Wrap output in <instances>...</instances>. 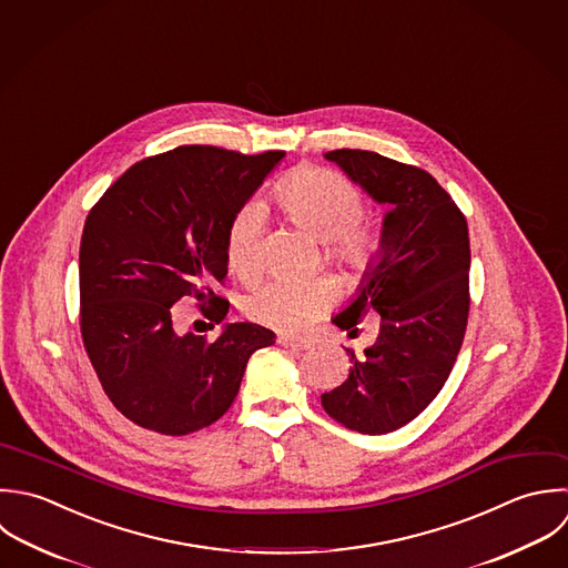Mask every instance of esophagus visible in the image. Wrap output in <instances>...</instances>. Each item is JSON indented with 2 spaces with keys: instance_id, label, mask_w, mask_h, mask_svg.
<instances>
[{
  "instance_id": "obj_1",
  "label": "esophagus",
  "mask_w": 568,
  "mask_h": 568,
  "mask_svg": "<svg viewBox=\"0 0 568 568\" xmlns=\"http://www.w3.org/2000/svg\"><path fill=\"white\" fill-rule=\"evenodd\" d=\"M278 343L283 347H292V349H307L312 345L310 338H301V336H290V334H281Z\"/></svg>"
}]
</instances>
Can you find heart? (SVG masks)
Returning a JSON list of instances; mask_svg holds the SVG:
<instances>
[{"instance_id":"b5f03b06","label":"heart","mask_w":568,"mask_h":568,"mask_svg":"<svg viewBox=\"0 0 568 568\" xmlns=\"http://www.w3.org/2000/svg\"><path fill=\"white\" fill-rule=\"evenodd\" d=\"M283 212L303 225L318 241L327 243V256L365 272L378 252V236L361 223L363 192L343 174L327 168H303L283 181L276 192ZM263 234V210L258 203L241 207L225 232V261L239 276H250L258 267ZM332 303V287L323 278L274 276L258 285L245 303L250 318L283 329L298 332L318 318Z\"/></svg>"}]
</instances>
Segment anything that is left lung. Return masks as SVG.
<instances>
[{"instance_id":"left-lung-1","label":"left lung","mask_w":568,"mask_h":568,"mask_svg":"<svg viewBox=\"0 0 568 568\" xmlns=\"http://www.w3.org/2000/svg\"><path fill=\"white\" fill-rule=\"evenodd\" d=\"M325 159L389 212L356 296L332 318L352 336L374 310L381 334L363 358L347 349L349 378L321 403L352 432L389 434L438 396L460 352L469 316V227L420 168L367 150H332Z\"/></svg>"}]
</instances>
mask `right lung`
Listing matches in <instances>:
<instances>
[{
  "label": "right lung",
  "instance_id": "obj_1",
  "mask_svg": "<svg viewBox=\"0 0 568 568\" xmlns=\"http://www.w3.org/2000/svg\"><path fill=\"white\" fill-rule=\"evenodd\" d=\"M285 152L181 145L128 168L90 210L79 247L81 336L112 405L134 425L185 436L234 403L250 356L276 334L225 323L214 341L174 329L194 298L221 323L225 232ZM214 327V325H212Z\"/></svg>",
  "mask_w": 568,
  "mask_h": 568
}]
</instances>
